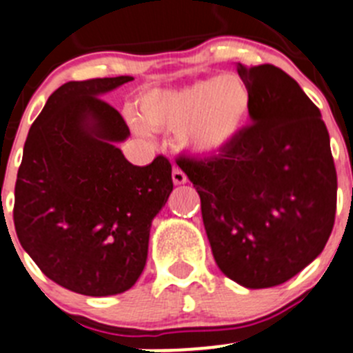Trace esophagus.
<instances>
[{
	"instance_id": "34e87169",
	"label": "esophagus",
	"mask_w": 353,
	"mask_h": 353,
	"mask_svg": "<svg viewBox=\"0 0 353 353\" xmlns=\"http://www.w3.org/2000/svg\"><path fill=\"white\" fill-rule=\"evenodd\" d=\"M171 179H173L174 185H182V183L187 182L185 173H183V171L180 170L179 166H174V168H173V171H171Z\"/></svg>"
}]
</instances>
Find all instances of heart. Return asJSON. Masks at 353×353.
Segmentation results:
<instances>
[{
    "mask_svg": "<svg viewBox=\"0 0 353 353\" xmlns=\"http://www.w3.org/2000/svg\"><path fill=\"white\" fill-rule=\"evenodd\" d=\"M252 94L238 75L199 80L180 90H154L140 103L141 121L150 129L180 131V145L210 154L231 143L247 124ZM143 132V128L137 124Z\"/></svg>",
    "mask_w": 353,
    "mask_h": 353,
    "instance_id": "1",
    "label": "heart"
}]
</instances>
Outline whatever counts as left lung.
Wrapping results in <instances>:
<instances>
[{"label":"left lung","mask_w":353,"mask_h":353,"mask_svg":"<svg viewBox=\"0 0 353 353\" xmlns=\"http://www.w3.org/2000/svg\"><path fill=\"white\" fill-rule=\"evenodd\" d=\"M252 125L210 157L176 164L201 198L216 266L247 289L287 282L324 250L334 225L329 132L299 83L273 64L245 66Z\"/></svg>","instance_id":"left-lung-1"}]
</instances>
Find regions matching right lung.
Segmentation results:
<instances>
[{"instance_id": "right-lung-1", "label": "right lung", "mask_w": 353, "mask_h": 353, "mask_svg": "<svg viewBox=\"0 0 353 353\" xmlns=\"http://www.w3.org/2000/svg\"><path fill=\"white\" fill-rule=\"evenodd\" d=\"M131 80L90 79L54 90L29 129L15 182L22 248L52 282L83 296L137 283L152 221L173 190L164 155L134 166L115 147L129 128L99 96Z\"/></svg>"}]
</instances>
